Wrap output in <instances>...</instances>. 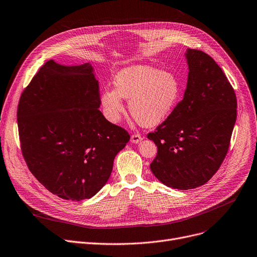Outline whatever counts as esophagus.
I'll use <instances>...</instances> for the list:
<instances>
[{"label": "esophagus", "mask_w": 257, "mask_h": 257, "mask_svg": "<svg viewBox=\"0 0 257 257\" xmlns=\"http://www.w3.org/2000/svg\"><path fill=\"white\" fill-rule=\"evenodd\" d=\"M143 141V138L140 136V134H132L131 136V138H130V142L131 143H133V144H139V143H141Z\"/></svg>", "instance_id": "34e87169"}]
</instances>
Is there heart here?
Listing matches in <instances>:
<instances>
[{
    "label": "heart",
    "mask_w": 257,
    "mask_h": 257,
    "mask_svg": "<svg viewBox=\"0 0 257 257\" xmlns=\"http://www.w3.org/2000/svg\"><path fill=\"white\" fill-rule=\"evenodd\" d=\"M114 88H105L100 104L107 119L118 123L124 113L123 99L129 111L144 127L159 125L173 112L180 97V84L173 74L148 65H132L119 71Z\"/></svg>",
    "instance_id": "heart-1"
}]
</instances>
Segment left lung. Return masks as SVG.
<instances>
[{
	"mask_svg": "<svg viewBox=\"0 0 257 257\" xmlns=\"http://www.w3.org/2000/svg\"><path fill=\"white\" fill-rule=\"evenodd\" d=\"M183 99L148 139L157 146L150 165L165 185L191 190L205 184L227 154L236 120L235 92L206 53L187 49Z\"/></svg>",
	"mask_w": 257,
	"mask_h": 257,
	"instance_id": "left-lung-1",
	"label": "left lung"
}]
</instances>
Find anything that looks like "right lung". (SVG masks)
<instances>
[{"mask_svg":"<svg viewBox=\"0 0 257 257\" xmlns=\"http://www.w3.org/2000/svg\"><path fill=\"white\" fill-rule=\"evenodd\" d=\"M100 107L90 63L40 67L18 106L22 153L48 191L72 201L89 199L106 184L115 155L130 140Z\"/></svg>","mask_w":257,"mask_h":257,"instance_id":"1","label":"right lung"}]
</instances>
